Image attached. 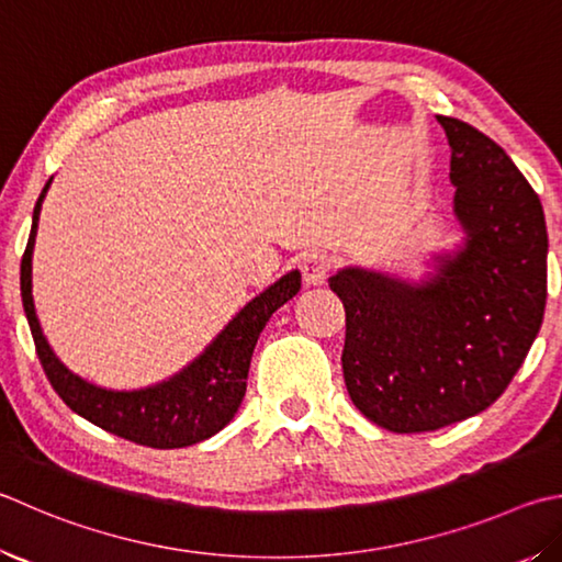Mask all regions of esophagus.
Here are the masks:
<instances>
[{"label": "esophagus", "mask_w": 562, "mask_h": 562, "mask_svg": "<svg viewBox=\"0 0 562 562\" xmlns=\"http://www.w3.org/2000/svg\"><path fill=\"white\" fill-rule=\"evenodd\" d=\"M331 270V258L326 252H312L302 260V274L307 284H324V280L329 278Z\"/></svg>", "instance_id": "obj_1"}]
</instances>
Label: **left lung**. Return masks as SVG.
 <instances>
[{
	"label": "left lung",
	"mask_w": 562,
	"mask_h": 562,
	"mask_svg": "<svg viewBox=\"0 0 562 562\" xmlns=\"http://www.w3.org/2000/svg\"><path fill=\"white\" fill-rule=\"evenodd\" d=\"M450 142L462 248L423 282L344 268V381L391 432H430L486 411L521 369L543 322L548 233L538 193L484 132L437 115Z\"/></svg>",
	"instance_id": "8db88e82"
}]
</instances>
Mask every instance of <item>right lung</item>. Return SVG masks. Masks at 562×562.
<instances>
[{"mask_svg": "<svg viewBox=\"0 0 562 562\" xmlns=\"http://www.w3.org/2000/svg\"><path fill=\"white\" fill-rule=\"evenodd\" d=\"M50 179L46 181L34 206L32 236H29L22 258V302L46 379L70 411L135 445L155 447V450H177V447L209 440L238 413L243 395H246L248 369L258 336L272 312H278L284 302L300 292L302 274L292 270L260 292L258 297L233 316L226 329L206 346V351L199 359H193L187 369H181L171 379L149 387H139V391L98 387L80 379V375L70 373L58 361L44 331H41L34 310L32 255L41 203H44Z\"/></svg>", "mask_w": 562, "mask_h": 562, "instance_id": "right-lung-1", "label": "right lung"}]
</instances>
